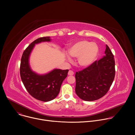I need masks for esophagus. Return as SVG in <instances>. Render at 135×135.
<instances>
[{"label":"esophagus","instance_id":"esophagus-1","mask_svg":"<svg viewBox=\"0 0 135 135\" xmlns=\"http://www.w3.org/2000/svg\"><path fill=\"white\" fill-rule=\"evenodd\" d=\"M74 71H72V70H69V71H68V75H74Z\"/></svg>","mask_w":135,"mask_h":135}]
</instances>
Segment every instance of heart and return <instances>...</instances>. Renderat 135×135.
<instances>
[{
	"mask_svg": "<svg viewBox=\"0 0 135 135\" xmlns=\"http://www.w3.org/2000/svg\"><path fill=\"white\" fill-rule=\"evenodd\" d=\"M68 52L70 56L78 58V63L80 67H87L92 65L97 58L99 48L95 43L81 41L70 46ZM66 56L69 62L71 61L67 54H66Z\"/></svg>",
	"mask_w": 135,
	"mask_h": 135,
	"instance_id": "1",
	"label": "heart"
}]
</instances>
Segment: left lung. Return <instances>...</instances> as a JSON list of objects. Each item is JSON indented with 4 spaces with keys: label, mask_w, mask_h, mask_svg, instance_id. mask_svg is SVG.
<instances>
[{
    "label": "left lung",
    "mask_w": 135,
    "mask_h": 135,
    "mask_svg": "<svg viewBox=\"0 0 135 135\" xmlns=\"http://www.w3.org/2000/svg\"><path fill=\"white\" fill-rule=\"evenodd\" d=\"M105 55L99 60L75 74V92L82 100H98L108 91L114 81L115 70L114 55L106 45Z\"/></svg>",
    "instance_id": "left-lung-1"
}]
</instances>
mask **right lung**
<instances>
[{"instance_id":"add662e5","label":"right lung","mask_w":135,"mask_h":135,"mask_svg":"<svg viewBox=\"0 0 135 135\" xmlns=\"http://www.w3.org/2000/svg\"><path fill=\"white\" fill-rule=\"evenodd\" d=\"M51 40L50 37H44L32 42L23 53L20 68L21 80L27 91L34 98L44 102L56 97L69 71L68 69H54L47 74L39 75L31 70L29 59L35 44Z\"/></svg>"}]
</instances>
